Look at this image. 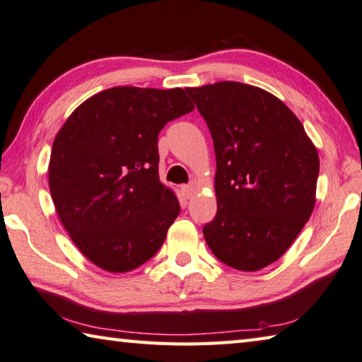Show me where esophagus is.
Here are the masks:
<instances>
[{"mask_svg":"<svg viewBox=\"0 0 362 362\" xmlns=\"http://www.w3.org/2000/svg\"><path fill=\"white\" fill-rule=\"evenodd\" d=\"M180 189H182V194L185 196L187 199H189V198H192V196L194 194V192H196V187H194L193 183H192V185H183Z\"/></svg>","mask_w":362,"mask_h":362,"instance_id":"obj_1","label":"esophagus"}]
</instances>
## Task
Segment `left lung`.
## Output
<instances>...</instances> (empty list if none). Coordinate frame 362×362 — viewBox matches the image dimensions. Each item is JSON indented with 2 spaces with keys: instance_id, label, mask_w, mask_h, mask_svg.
Instances as JSON below:
<instances>
[{
  "instance_id": "1",
  "label": "left lung",
  "mask_w": 362,
  "mask_h": 362,
  "mask_svg": "<svg viewBox=\"0 0 362 362\" xmlns=\"http://www.w3.org/2000/svg\"><path fill=\"white\" fill-rule=\"evenodd\" d=\"M214 139L216 215L202 228L226 266L255 272L284 255L310 218L317 147L291 109L240 82L187 88Z\"/></svg>"
}]
</instances>
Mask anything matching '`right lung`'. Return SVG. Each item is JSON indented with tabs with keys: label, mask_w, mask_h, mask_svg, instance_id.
Here are the masks:
<instances>
[{
	"label": "right lung",
	"mask_w": 362,
	"mask_h": 362,
	"mask_svg": "<svg viewBox=\"0 0 362 362\" xmlns=\"http://www.w3.org/2000/svg\"><path fill=\"white\" fill-rule=\"evenodd\" d=\"M194 109L185 90L114 87L83 101L58 131L49 188L69 238L120 274L158 252L180 206L158 175V134Z\"/></svg>",
	"instance_id": "obj_1"
}]
</instances>
